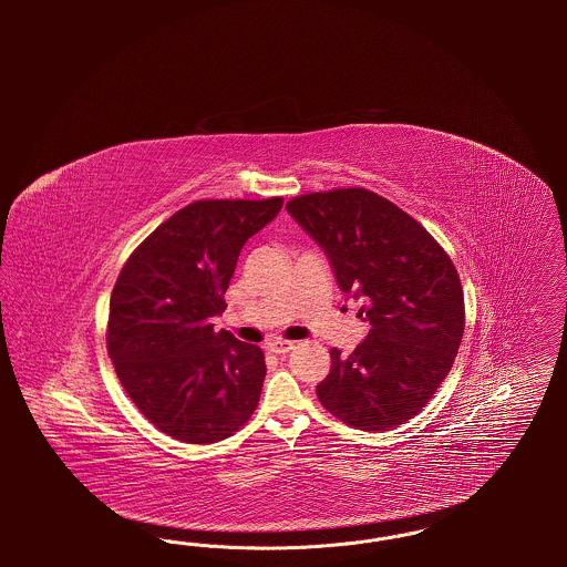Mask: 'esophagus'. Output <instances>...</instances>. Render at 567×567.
Wrapping results in <instances>:
<instances>
[{"mask_svg":"<svg viewBox=\"0 0 567 567\" xmlns=\"http://www.w3.org/2000/svg\"><path fill=\"white\" fill-rule=\"evenodd\" d=\"M296 344L289 342V340H270L268 342V351L276 352V354H287L289 351H293Z\"/></svg>","mask_w":567,"mask_h":567,"instance_id":"esophagus-1","label":"esophagus"}]
</instances>
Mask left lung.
<instances>
[{"label": "left lung", "mask_w": 567, "mask_h": 567, "mask_svg": "<svg viewBox=\"0 0 567 567\" xmlns=\"http://www.w3.org/2000/svg\"><path fill=\"white\" fill-rule=\"evenodd\" d=\"M331 261L347 296L363 299L368 338L342 357L317 395L363 432L414 419L451 372L465 327L457 270L432 234L374 190L306 193L287 204Z\"/></svg>", "instance_id": "obj_1"}]
</instances>
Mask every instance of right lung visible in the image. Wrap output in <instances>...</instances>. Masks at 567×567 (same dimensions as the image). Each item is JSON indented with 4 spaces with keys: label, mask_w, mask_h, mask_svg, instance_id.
I'll return each instance as SVG.
<instances>
[{
    "label": "right lung",
    "mask_w": 567,
    "mask_h": 567,
    "mask_svg": "<svg viewBox=\"0 0 567 567\" xmlns=\"http://www.w3.org/2000/svg\"><path fill=\"white\" fill-rule=\"evenodd\" d=\"M282 208L270 199H199L130 255L110 297L106 344L137 410L174 440L213 444L259 404L266 357L215 331L244 244Z\"/></svg>",
    "instance_id": "add662e5"
}]
</instances>
